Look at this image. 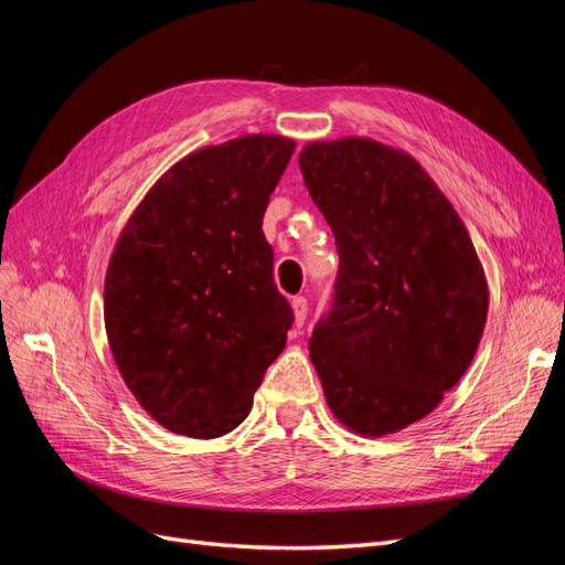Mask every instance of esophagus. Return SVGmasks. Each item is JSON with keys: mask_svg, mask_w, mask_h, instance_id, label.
Instances as JSON below:
<instances>
[{"mask_svg": "<svg viewBox=\"0 0 565 565\" xmlns=\"http://www.w3.org/2000/svg\"><path fill=\"white\" fill-rule=\"evenodd\" d=\"M292 311H295V324H297V328H301L303 320H306V313H309V301H306V297H295L292 299Z\"/></svg>", "mask_w": 565, "mask_h": 565, "instance_id": "34e87169", "label": "esophagus"}]
</instances>
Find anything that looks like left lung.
Returning a JSON list of instances; mask_svg holds the SVG:
<instances>
[{"instance_id": "obj_1", "label": "left lung", "mask_w": 565, "mask_h": 565, "mask_svg": "<svg viewBox=\"0 0 565 565\" xmlns=\"http://www.w3.org/2000/svg\"><path fill=\"white\" fill-rule=\"evenodd\" d=\"M299 167L339 252L332 309L309 341L324 401L353 434H396L471 365L488 318L483 266L407 152L349 136L306 143Z\"/></svg>"}]
</instances>
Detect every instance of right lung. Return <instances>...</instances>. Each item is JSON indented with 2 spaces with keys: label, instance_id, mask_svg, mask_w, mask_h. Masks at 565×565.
<instances>
[{
  "label": "right lung",
  "instance_id": "right-lung-1",
  "mask_svg": "<svg viewBox=\"0 0 565 565\" xmlns=\"http://www.w3.org/2000/svg\"><path fill=\"white\" fill-rule=\"evenodd\" d=\"M295 141L249 134L200 148L150 188L113 249L104 316L125 384L164 429L233 431L285 349L292 309L262 221Z\"/></svg>",
  "mask_w": 565,
  "mask_h": 565
}]
</instances>
